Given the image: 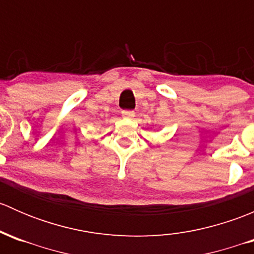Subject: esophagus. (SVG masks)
Masks as SVG:
<instances>
[{"mask_svg": "<svg viewBox=\"0 0 254 254\" xmlns=\"http://www.w3.org/2000/svg\"><path fill=\"white\" fill-rule=\"evenodd\" d=\"M122 117L123 118H127V119H132L135 117V112L134 111H123L122 112Z\"/></svg>", "mask_w": 254, "mask_h": 254, "instance_id": "1", "label": "esophagus"}]
</instances>
